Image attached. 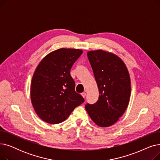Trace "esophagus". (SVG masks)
I'll list each match as a JSON object with an SVG mask.
<instances>
[{
  "label": "esophagus",
  "instance_id": "obj_1",
  "mask_svg": "<svg viewBox=\"0 0 160 160\" xmlns=\"http://www.w3.org/2000/svg\"><path fill=\"white\" fill-rule=\"evenodd\" d=\"M82 96L83 97V98H85L86 97V93H85V92H83V93H82Z\"/></svg>",
  "mask_w": 160,
  "mask_h": 160
}]
</instances>
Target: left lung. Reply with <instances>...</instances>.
I'll use <instances>...</instances> for the list:
<instances>
[{
    "label": "left lung",
    "mask_w": 160,
    "mask_h": 160,
    "mask_svg": "<svg viewBox=\"0 0 160 160\" xmlns=\"http://www.w3.org/2000/svg\"><path fill=\"white\" fill-rule=\"evenodd\" d=\"M87 55L100 95L95 104H86V110L99 127H110L118 121L128 105L130 75L124 62L112 53L98 50Z\"/></svg>",
    "instance_id": "8db88e82"
}]
</instances>
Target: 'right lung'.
<instances>
[{
  "label": "right lung",
  "instance_id": "right-lung-1",
  "mask_svg": "<svg viewBox=\"0 0 160 160\" xmlns=\"http://www.w3.org/2000/svg\"><path fill=\"white\" fill-rule=\"evenodd\" d=\"M82 50L60 48L46 56L33 75L30 89L33 108L42 120L50 124L65 121L74 109L84 102L75 91L70 74Z\"/></svg>",
  "mask_w": 160,
  "mask_h": 160
}]
</instances>
